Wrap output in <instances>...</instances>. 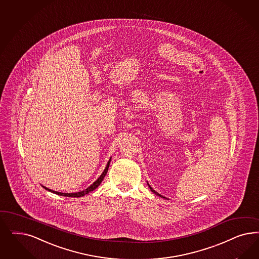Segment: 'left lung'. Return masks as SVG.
I'll list each match as a JSON object with an SVG mask.
<instances>
[{"label":"left lung","instance_id":"1","mask_svg":"<svg viewBox=\"0 0 259 259\" xmlns=\"http://www.w3.org/2000/svg\"><path fill=\"white\" fill-rule=\"evenodd\" d=\"M148 185H149V184H148ZM149 187H150V191H151V192H153V193H154V194H156V195H158V196H160V197H163V198H166V197H164V196H162V195H161V194H159L158 192H155V191H154V190H153V189H152V188H151V187H150V185H149Z\"/></svg>","mask_w":259,"mask_h":259}]
</instances>
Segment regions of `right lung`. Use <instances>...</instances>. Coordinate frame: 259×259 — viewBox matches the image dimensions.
Returning <instances> with one entry per match:
<instances>
[{
	"mask_svg": "<svg viewBox=\"0 0 259 259\" xmlns=\"http://www.w3.org/2000/svg\"><path fill=\"white\" fill-rule=\"evenodd\" d=\"M110 161H111V157L109 160V162H108V164H107V166H106V168L104 169V171H103V174L101 175L100 177L94 182V183L92 184L89 188H87L84 191H82V192H73V193H66V192H55V191H52V190H50V189H48V188H46V187H44L42 186V188H45L47 191H49V192H53V193H56V194H58V195H62V196H67V197H81V196H83L84 194H88L89 192H92V191H94L101 183H102V181H103V179H104V177L106 176L107 175V172H108V169H109V163H110Z\"/></svg>",
	"mask_w": 259,
	"mask_h": 259,
	"instance_id": "obj_1",
	"label": "right lung"
}]
</instances>
